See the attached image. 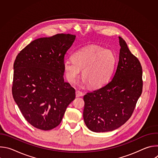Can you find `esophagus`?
I'll list each match as a JSON object with an SVG mask.
<instances>
[{"mask_svg": "<svg viewBox=\"0 0 158 158\" xmlns=\"http://www.w3.org/2000/svg\"><path fill=\"white\" fill-rule=\"evenodd\" d=\"M82 96H83V94H82V93L81 91H77H77H76V98L81 97Z\"/></svg>", "mask_w": 158, "mask_h": 158, "instance_id": "34e87169", "label": "esophagus"}]
</instances>
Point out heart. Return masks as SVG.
Segmentation results:
<instances>
[{"mask_svg":"<svg viewBox=\"0 0 158 158\" xmlns=\"http://www.w3.org/2000/svg\"><path fill=\"white\" fill-rule=\"evenodd\" d=\"M114 53L98 46H90L75 52L72 59L64 62L67 79L74 82L82 71L83 83L97 87L106 83L114 70L116 64Z\"/></svg>","mask_w":158,"mask_h":158,"instance_id":"obj_1","label":"heart"}]
</instances>
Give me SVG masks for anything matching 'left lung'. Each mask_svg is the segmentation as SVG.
I'll list each match as a JSON object with an SVG mask.
<instances>
[{
	"instance_id": "8db88e82",
	"label": "left lung",
	"mask_w": 158,
	"mask_h": 158,
	"mask_svg": "<svg viewBox=\"0 0 158 158\" xmlns=\"http://www.w3.org/2000/svg\"><path fill=\"white\" fill-rule=\"evenodd\" d=\"M119 39L117 69L111 80L84 96L83 118L89 129L95 132L113 131L131 116L143 91L141 64Z\"/></svg>"
}]
</instances>
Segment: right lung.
<instances>
[{
  "label": "right lung",
  "instance_id": "right-lung-1",
  "mask_svg": "<svg viewBox=\"0 0 158 158\" xmlns=\"http://www.w3.org/2000/svg\"><path fill=\"white\" fill-rule=\"evenodd\" d=\"M76 35L60 34L31 42L14 64L12 95L22 115L44 131L57 127L75 99V89L64 79V55Z\"/></svg>",
  "mask_w": 158,
  "mask_h": 158
}]
</instances>
